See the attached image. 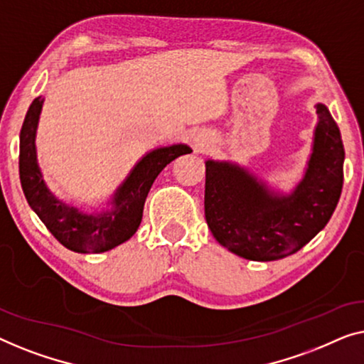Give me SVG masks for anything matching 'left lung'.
I'll list each match as a JSON object with an SVG mask.
<instances>
[{
    "mask_svg": "<svg viewBox=\"0 0 364 364\" xmlns=\"http://www.w3.org/2000/svg\"><path fill=\"white\" fill-rule=\"evenodd\" d=\"M305 175L290 194L269 189L231 161H206L204 216L216 240L249 260L284 259L295 254L330 221L343 188L340 129L323 104H316Z\"/></svg>",
    "mask_w": 364,
    "mask_h": 364,
    "instance_id": "left-lung-1",
    "label": "left lung"
}]
</instances>
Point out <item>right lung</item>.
I'll return each mask as SVG.
<instances>
[{"mask_svg": "<svg viewBox=\"0 0 364 364\" xmlns=\"http://www.w3.org/2000/svg\"><path fill=\"white\" fill-rule=\"evenodd\" d=\"M43 102L41 97L33 100L19 133V180L24 196L31 209L64 247L80 254L114 249L136 232L148 191L163 168L193 150L184 143H178L148 151L115 191L110 209L94 214L84 213L55 198L43 180L34 143Z\"/></svg>", "mask_w": 364, "mask_h": 364, "instance_id": "obj_1", "label": "right lung"}]
</instances>
